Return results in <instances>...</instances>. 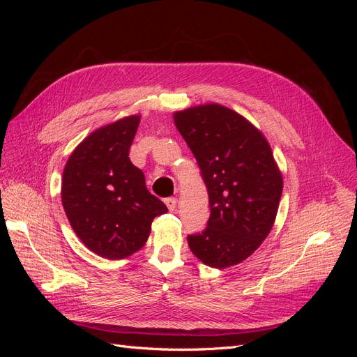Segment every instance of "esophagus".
Wrapping results in <instances>:
<instances>
[{"label": "esophagus", "instance_id": "34e87169", "mask_svg": "<svg viewBox=\"0 0 357 357\" xmlns=\"http://www.w3.org/2000/svg\"><path fill=\"white\" fill-rule=\"evenodd\" d=\"M165 204H167V207H168L169 211H174L176 207H177V199L176 198H167Z\"/></svg>", "mask_w": 357, "mask_h": 357}]
</instances>
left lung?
<instances>
[{"mask_svg": "<svg viewBox=\"0 0 357 357\" xmlns=\"http://www.w3.org/2000/svg\"><path fill=\"white\" fill-rule=\"evenodd\" d=\"M201 168L210 219L189 235L192 253L225 269L256 252L271 232L283 176L265 135L244 116L220 104H201L172 114Z\"/></svg>", "mask_w": 357, "mask_h": 357, "instance_id": "1", "label": "left lung"}]
</instances>
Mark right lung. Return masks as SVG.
I'll return each instance as SVG.
<instances>
[{
	"label": "right lung",
	"mask_w": 357,
	"mask_h": 357,
	"mask_svg": "<svg viewBox=\"0 0 357 357\" xmlns=\"http://www.w3.org/2000/svg\"><path fill=\"white\" fill-rule=\"evenodd\" d=\"M139 114L95 129L73 150L62 174L61 198L71 228L91 252L125 259L142 248L167 205L146 188L129 159Z\"/></svg>",
	"instance_id": "1"
}]
</instances>
